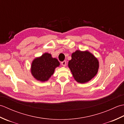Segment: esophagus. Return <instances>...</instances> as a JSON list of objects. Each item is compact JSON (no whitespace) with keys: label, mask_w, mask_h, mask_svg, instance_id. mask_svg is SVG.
Listing matches in <instances>:
<instances>
[{"label":"esophagus","mask_w":124,"mask_h":124,"mask_svg":"<svg viewBox=\"0 0 124 124\" xmlns=\"http://www.w3.org/2000/svg\"><path fill=\"white\" fill-rule=\"evenodd\" d=\"M61 64L63 67H65V65H66L67 64V62H66V61H62L61 62Z\"/></svg>","instance_id":"esophagus-1"}]
</instances>
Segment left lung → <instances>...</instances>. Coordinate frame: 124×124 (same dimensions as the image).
I'll use <instances>...</instances> for the list:
<instances>
[{
  "mask_svg": "<svg viewBox=\"0 0 124 124\" xmlns=\"http://www.w3.org/2000/svg\"><path fill=\"white\" fill-rule=\"evenodd\" d=\"M71 57L68 67L77 82L87 83L96 76L99 67V61L90 52L77 50L72 54Z\"/></svg>",
  "mask_w": 124,
  "mask_h": 124,
  "instance_id": "obj_1",
  "label": "left lung"
}]
</instances>
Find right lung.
I'll list each match as a JSON object with an SVG mask.
<instances>
[{
    "label": "right lung",
    "mask_w": 124,
    "mask_h": 124,
    "mask_svg": "<svg viewBox=\"0 0 124 124\" xmlns=\"http://www.w3.org/2000/svg\"><path fill=\"white\" fill-rule=\"evenodd\" d=\"M59 65L60 62L56 58H53L51 54L46 53L33 60L31 71L37 80L44 82L53 75L55 68Z\"/></svg>",
    "instance_id": "add662e5"
}]
</instances>
